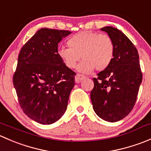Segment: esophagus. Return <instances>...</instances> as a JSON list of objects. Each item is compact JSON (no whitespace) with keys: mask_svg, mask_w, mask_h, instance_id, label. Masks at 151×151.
I'll list each match as a JSON object with an SVG mask.
<instances>
[{"mask_svg":"<svg viewBox=\"0 0 151 151\" xmlns=\"http://www.w3.org/2000/svg\"><path fill=\"white\" fill-rule=\"evenodd\" d=\"M85 78V77L84 75H83V74H77L75 77V83H80V82L82 81L83 80H84V79Z\"/></svg>","mask_w":151,"mask_h":151,"instance_id":"obj_1","label":"esophagus"}]
</instances>
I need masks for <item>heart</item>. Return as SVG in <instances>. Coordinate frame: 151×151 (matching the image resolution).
<instances>
[{
    "label": "heart",
    "instance_id": "heart-1",
    "mask_svg": "<svg viewBox=\"0 0 151 151\" xmlns=\"http://www.w3.org/2000/svg\"><path fill=\"white\" fill-rule=\"evenodd\" d=\"M69 47H60L58 50L59 58L69 68H74L82 58L77 67L82 73H90L106 69L115 56V44L107 34L96 32H80L68 39Z\"/></svg>",
    "mask_w": 151,
    "mask_h": 151
}]
</instances>
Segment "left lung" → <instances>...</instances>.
<instances>
[{"mask_svg":"<svg viewBox=\"0 0 151 151\" xmlns=\"http://www.w3.org/2000/svg\"><path fill=\"white\" fill-rule=\"evenodd\" d=\"M115 44V56L106 69L93 78L91 99L94 112L108 122H117L127 116L136 102L142 80L139 54L130 39L118 29L101 28Z\"/></svg>","mask_w":151,"mask_h":151,"instance_id":"left-lung-1","label":"left lung"}]
</instances>
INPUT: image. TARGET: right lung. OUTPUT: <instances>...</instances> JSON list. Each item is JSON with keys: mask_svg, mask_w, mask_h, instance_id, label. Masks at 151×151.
Segmentation results:
<instances>
[{"mask_svg": "<svg viewBox=\"0 0 151 151\" xmlns=\"http://www.w3.org/2000/svg\"><path fill=\"white\" fill-rule=\"evenodd\" d=\"M68 30L41 28L22 47L13 84L19 104L30 119L44 125L66 112L76 73L58 55V43Z\"/></svg>", "mask_w": 151, "mask_h": 151, "instance_id": "1", "label": "right lung"}]
</instances>
